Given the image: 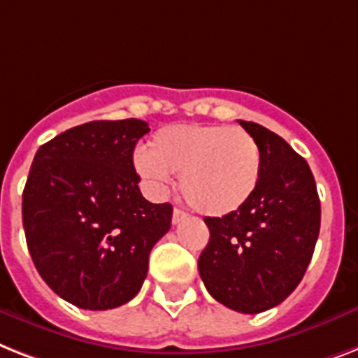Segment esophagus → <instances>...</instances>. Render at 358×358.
Returning <instances> with one entry per match:
<instances>
[{
    "mask_svg": "<svg viewBox=\"0 0 358 358\" xmlns=\"http://www.w3.org/2000/svg\"><path fill=\"white\" fill-rule=\"evenodd\" d=\"M187 219V213L185 211H182V209H174L173 211V224H180V222H184V220Z\"/></svg>",
    "mask_w": 358,
    "mask_h": 358,
    "instance_id": "1",
    "label": "esophagus"
}]
</instances>
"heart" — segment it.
<instances>
[{
    "mask_svg": "<svg viewBox=\"0 0 358 358\" xmlns=\"http://www.w3.org/2000/svg\"><path fill=\"white\" fill-rule=\"evenodd\" d=\"M259 143L228 124H169L152 136L149 152L136 156L143 178L164 187L180 174V191L194 211L224 217L239 211L261 180Z\"/></svg>",
    "mask_w": 358,
    "mask_h": 358,
    "instance_id": "1",
    "label": "heart"
}]
</instances>
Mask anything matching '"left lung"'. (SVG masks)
Masks as SVG:
<instances>
[{"label": "left lung", "mask_w": 358, "mask_h": 358, "mask_svg": "<svg viewBox=\"0 0 358 358\" xmlns=\"http://www.w3.org/2000/svg\"><path fill=\"white\" fill-rule=\"evenodd\" d=\"M239 124L259 143V185L239 211L206 217L209 243L199 272L219 303L257 315L303 278L320 234V199L307 162L283 138L252 121Z\"/></svg>", "instance_id": "1"}]
</instances>
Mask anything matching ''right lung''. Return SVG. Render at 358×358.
Listing matches in <instances>:
<instances>
[{
	"label": "right lung",
	"instance_id": "obj_1",
	"mask_svg": "<svg viewBox=\"0 0 358 358\" xmlns=\"http://www.w3.org/2000/svg\"><path fill=\"white\" fill-rule=\"evenodd\" d=\"M149 130L141 119L92 121L34 154L22 196L29 254L49 289L80 309L132 300L171 228L173 206L145 200L134 169Z\"/></svg>",
	"mask_w": 358,
	"mask_h": 358
}]
</instances>
